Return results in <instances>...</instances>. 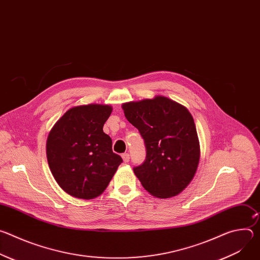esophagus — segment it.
<instances>
[{
	"instance_id": "obj_1",
	"label": "esophagus",
	"mask_w": 260,
	"mask_h": 260,
	"mask_svg": "<svg viewBox=\"0 0 260 260\" xmlns=\"http://www.w3.org/2000/svg\"><path fill=\"white\" fill-rule=\"evenodd\" d=\"M121 156H122V159H123V161H124L125 164H127V162L129 161V154H127V153H123Z\"/></svg>"
}]
</instances>
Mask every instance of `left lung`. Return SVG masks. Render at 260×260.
<instances>
[{
    "label": "left lung",
    "instance_id": "1",
    "mask_svg": "<svg viewBox=\"0 0 260 260\" xmlns=\"http://www.w3.org/2000/svg\"><path fill=\"white\" fill-rule=\"evenodd\" d=\"M126 119L139 129L146 159L134 168L151 196H178L193 179L201 156L194 120L186 107L162 95L122 104Z\"/></svg>",
    "mask_w": 260,
    "mask_h": 260
}]
</instances>
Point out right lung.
Returning <instances> with one entry per match:
<instances>
[{"label": "right lung", "instance_id": "right-lung-1", "mask_svg": "<svg viewBox=\"0 0 260 260\" xmlns=\"http://www.w3.org/2000/svg\"><path fill=\"white\" fill-rule=\"evenodd\" d=\"M111 112L110 105L73 107L49 132V169L59 187L71 197L92 200L101 196L122 162L112 151V140L103 131Z\"/></svg>", "mask_w": 260, "mask_h": 260}]
</instances>
